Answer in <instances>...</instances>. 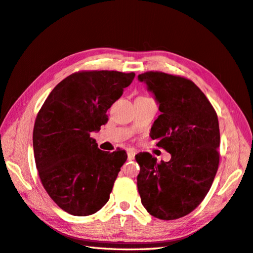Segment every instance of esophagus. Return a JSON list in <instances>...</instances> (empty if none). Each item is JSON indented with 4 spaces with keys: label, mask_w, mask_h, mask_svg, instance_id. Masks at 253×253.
Wrapping results in <instances>:
<instances>
[{
    "label": "esophagus",
    "mask_w": 253,
    "mask_h": 253,
    "mask_svg": "<svg viewBox=\"0 0 253 253\" xmlns=\"http://www.w3.org/2000/svg\"><path fill=\"white\" fill-rule=\"evenodd\" d=\"M134 155H136V153H134L133 151H128L127 152V156H128V160L129 161L134 160Z\"/></svg>",
    "instance_id": "1"
}]
</instances>
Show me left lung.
I'll return each mask as SVG.
<instances>
[{
  "label": "left lung",
  "mask_w": 253,
  "mask_h": 253,
  "mask_svg": "<svg viewBox=\"0 0 253 253\" xmlns=\"http://www.w3.org/2000/svg\"><path fill=\"white\" fill-rule=\"evenodd\" d=\"M153 93L161 115L150 136L171 155L160 164L148 152L136 155L141 203L161 220L182 218L203 202L218 171V116L192 81L163 72L138 75Z\"/></svg>",
  "instance_id": "1"
}]
</instances>
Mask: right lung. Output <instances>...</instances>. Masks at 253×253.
<instances>
[{"instance_id": "add662e5", "label": "right lung", "mask_w": 253, "mask_h": 253, "mask_svg": "<svg viewBox=\"0 0 253 253\" xmlns=\"http://www.w3.org/2000/svg\"><path fill=\"white\" fill-rule=\"evenodd\" d=\"M133 78V72L73 73L40 110L33 129L35 165L50 198L70 214L96 213L109 201L127 154L101 151L90 133L107 124V111Z\"/></svg>"}]
</instances>
